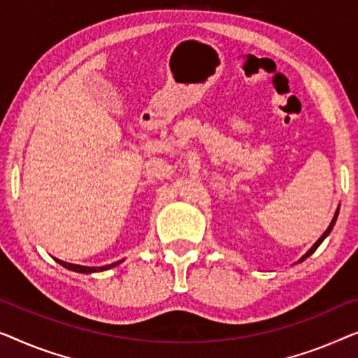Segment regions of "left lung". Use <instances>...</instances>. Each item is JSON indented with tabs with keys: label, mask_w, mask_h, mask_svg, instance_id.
<instances>
[{
	"label": "left lung",
	"mask_w": 358,
	"mask_h": 358,
	"mask_svg": "<svg viewBox=\"0 0 358 358\" xmlns=\"http://www.w3.org/2000/svg\"><path fill=\"white\" fill-rule=\"evenodd\" d=\"M337 214H339V209H337V210H336L334 217H332V222L329 224V227H328V229H326V231H324V234H323V235H321V238H320L318 241H316V243H315L313 246H311V248H310L308 251H306V253H305L303 256H301V259H300V261H305L306 258H308V256H310V255H313V253H315V251H316V248H318V246H320L321 243H323V240L326 238V236H328V235H329V231L332 230V227H334V224H336V219H337Z\"/></svg>",
	"instance_id": "8db88e82"
}]
</instances>
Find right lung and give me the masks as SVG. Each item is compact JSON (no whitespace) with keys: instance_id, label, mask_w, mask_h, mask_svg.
Listing matches in <instances>:
<instances>
[{"instance_id":"obj_1","label":"right lung","mask_w":358,"mask_h":358,"mask_svg":"<svg viewBox=\"0 0 358 358\" xmlns=\"http://www.w3.org/2000/svg\"><path fill=\"white\" fill-rule=\"evenodd\" d=\"M57 259V258H55ZM59 264L64 266L66 269H71V271H76V273H83V274H89V273H99V271H107L110 268H115V266L122 263V261H117V263L113 264H108V266H102V268H87V266H79V264H71V263H64L62 259H57Z\"/></svg>"}]
</instances>
